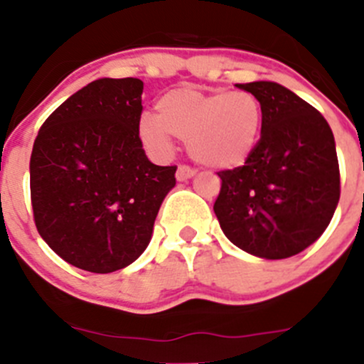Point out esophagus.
Instances as JSON below:
<instances>
[{
	"instance_id": "34e87169",
	"label": "esophagus",
	"mask_w": 364,
	"mask_h": 364,
	"mask_svg": "<svg viewBox=\"0 0 364 364\" xmlns=\"http://www.w3.org/2000/svg\"><path fill=\"white\" fill-rule=\"evenodd\" d=\"M193 174H196V171H193L192 167H188V165H179L178 171H176V178H178V181H186V179L192 178Z\"/></svg>"
}]
</instances>
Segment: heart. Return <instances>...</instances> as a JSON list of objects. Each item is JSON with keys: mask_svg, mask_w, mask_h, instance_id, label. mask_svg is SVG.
Listing matches in <instances>:
<instances>
[{"mask_svg": "<svg viewBox=\"0 0 364 364\" xmlns=\"http://www.w3.org/2000/svg\"><path fill=\"white\" fill-rule=\"evenodd\" d=\"M159 116L142 114L139 137L155 156L172 151V135L185 139L188 153L209 167L241 165L259 142L262 104L250 91H203L183 86L160 98Z\"/></svg>", "mask_w": 364, "mask_h": 364, "instance_id": "1", "label": "heart"}]
</instances>
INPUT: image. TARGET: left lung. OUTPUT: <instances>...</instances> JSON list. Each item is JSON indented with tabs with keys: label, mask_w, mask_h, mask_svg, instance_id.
<instances>
[{
	"label": "left lung",
	"mask_w": 364,
	"mask_h": 364,
	"mask_svg": "<svg viewBox=\"0 0 364 364\" xmlns=\"http://www.w3.org/2000/svg\"><path fill=\"white\" fill-rule=\"evenodd\" d=\"M262 104V132L245 165L220 171L215 215L223 234L262 259H287L321 237L340 200V167L328 121L269 80L236 84Z\"/></svg>",
	"instance_id": "1"
}]
</instances>
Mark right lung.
Masks as SVG:
<instances>
[{"mask_svg": "<svg viewBox=\"0 0 364 364\" xmlns=\"http://www.w3.org/2000/svg\"><path fill=\"white\" fill-rule=\"evenodd\" d=\"M141 79H98L40 127L29 160L33 218L63 260L112 273L149 245L176 165L151 164L139 137Z\"/></svg>", "mask_w": 364, "mask_h": 364, "instance_id": "add662e5", "label": "right lung"}]
</instances>
